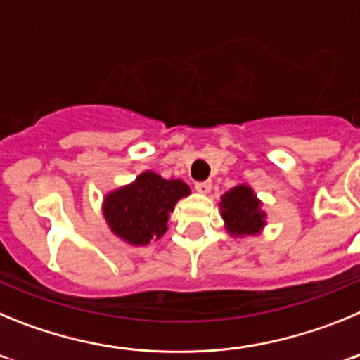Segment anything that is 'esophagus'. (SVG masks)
Segmentation results:
<instances>
[{"label": "esophagus", "instance_id": "obj_1", "mask_svg": "<svg viewBox=\"0 0 360 360\" xmlns=\"http://www.w3.org/2000/svg\"><path fill=\"white\" fill-rule=\"evenodd\" d=\"M195 189L198 191V193H202V195H207L209 191H211V182H209V180H205V182H196Z\"/></svg>", "mask_w": 360, "mask_h": 360}]
</instances>
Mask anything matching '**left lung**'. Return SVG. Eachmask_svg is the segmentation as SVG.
Returning <instances> with one entry per match:
<instances>
[{
    "instance_id": "1",
    "label": "left lung",
    "mask_w": 360,
    "mask_h": 360,
    "mask_svg": "<svg viewBox=\"0 0 360 360\" xmlns=\"http://www.w3.org/2000/svg\"><path fill=\"white\" fill-rule=\"evenodd\" d=\"M221 216L227 231L236 236L257 234L265 225L262 202L256 198L249 186H238L221 196Z\"/></svg>"
}]
</instances>
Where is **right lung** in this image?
<instances>
[{
	"instance_id": "add662e5",
	"label": "right lung",
	"mask_w": 360,
	"mask_h": 360,
	"mask_svg": "<svg viewBox=\"0 0 360 360\" xmlns=\"http://www.w3.org/2000/svg\"><path fill=\"white\" fill-rule=\"evenodd\" d=\"M191 193L182 180H165L146 171L129 186L104 198V218L117 236L131 245H148L167 231L174 203Z\"/></svg>"
}]
</instances>
